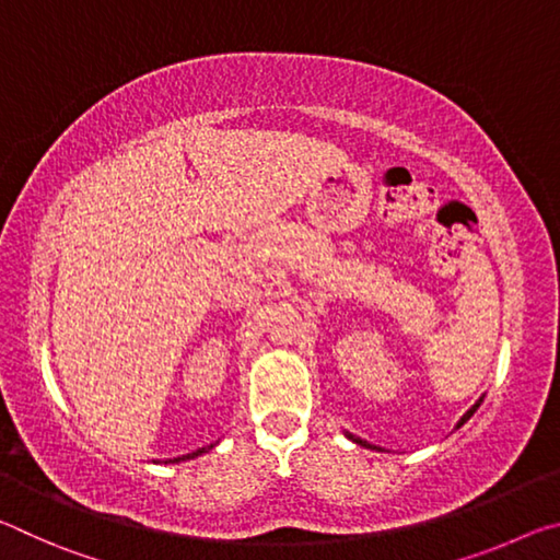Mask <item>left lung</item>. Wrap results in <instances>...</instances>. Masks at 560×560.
<instances>
[{"label":"left lung","instance_id":"8db88e82","mask_svg":"<svg viewBox=\"0 0 560 560\" xmlns=\"http://www.w3.org/2000/svg\"><path fill=\"white\" fill-rule=\"evenodd\" d=\"M481 400H485V397H479V400H477V402H474V405L469 407V410L462 415V420H459V424H457V428H462V424H464V422H467V420H469V417H471L474 412H477V407L481 405ZM348 440H353L355 444H360V447H365V450H381V447H375V444H368L365 440H360V438H355V434H348Z\"/></svg>","mask_w":560,"mask_h":560}]
</instances>
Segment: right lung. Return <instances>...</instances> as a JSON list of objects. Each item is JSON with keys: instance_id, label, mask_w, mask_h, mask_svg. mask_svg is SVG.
<instances>
[{"instance_id": "1", "label": "right lung", "mask_w": 560, "mask_h": 560, "mask_svg": "<svg viewBox=\"0 0 560 560\" xmlns=\"http://www.w3.org/2000/svg\"><path fill=\"white\" fill-rule=\"evenodd\" d=\"M207 450H212V444H210V447H202V450H197V452H189V454H183V457H175V459H167V462H185V459H192V457H200V454H205ZM165 462V464H167Z\"/></svg>"}]
</instances>
